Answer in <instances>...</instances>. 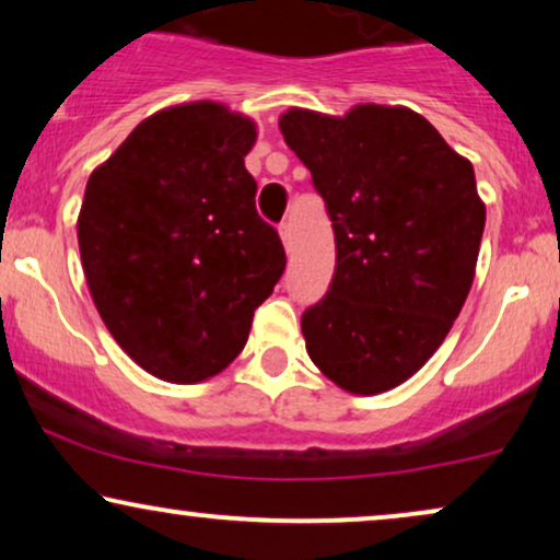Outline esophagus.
Returning <instances> with one entry per match:
<instances>
[{"instance_id": "obj_1", "label": "esophagus", "mask_w": 560, "mask_h": 560, "mask_svg": "<svg viewBox=\"0 0 560 560\" xmlns=\"http://www.w3.org/2000/svg\"><path fill=\"white\" fill-rule=\"evenodd\" d=\"M280 236H282V244H285V249L288 252L293 249V229H290L288 221H282L280 224Z\"/></svg>"}]
</instances>
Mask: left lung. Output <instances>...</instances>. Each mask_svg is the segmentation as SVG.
I'll return each instance as SVG.
<instances>
[{
    "instance_id": "1",
    "label": "left lung",
    "mask_w": 560,
    "mask_h": 560,
    "mask_svg": "<svg viewBox=\"0 0 560 560\" xmlns=\"http://www.w3.org/2000/svg\"><path fill=\"white\" fill-rule=\"evenodd\" d=\"M280 132L336 240L328 293L301 318L305 349L347 393H385L433 357L469 295L487 219L474 167L405 106L290 109Z\"/></svg>"
}]
</instances>
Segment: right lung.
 <instances>
[{"label": "right lung", "mask_w": 560, "mask_h": 560, "mask_svg": "<svg viewBox=\"0 0 560 560\" xmlns=\"http://www.w3.org/2000/svg\"><path fill=\"white\" fill-rule=\"evenodd\" d=\"M255 125L213 102L171 106L132 129L86 183L83 272L106 328L142 370L219 374L285 270L244 167Z\"/></svg>", "instance_id": "obj_1"}]
</instances>
